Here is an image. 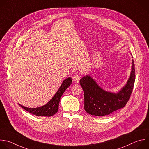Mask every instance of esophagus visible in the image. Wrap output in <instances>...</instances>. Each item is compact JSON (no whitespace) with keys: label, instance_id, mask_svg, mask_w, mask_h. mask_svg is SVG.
Masks as SVG:
<instances>
[{"label":"esophagus","instance_id":"esophagus-1","mask_svg":"<svg viewBox=\"0 0 149 149\" xmlns=\"http://www.w3.org/2000/svg\"><path fill=\"white\" fill-rule=\"evenodd\" d=\"M72 79L74 83H79L80 80V76L79 74H75L74 76H73Z\"/></svg>","mask_w":149,"mask_h":149}]
</instances>
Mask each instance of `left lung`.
I'll use <instances>...</instances> for the list:
<instances>
[{"mask_svg":"<svg viewBox=\"0 0 149 149\" xmlns=\"http://www.w3.org/2000/svg\"><path fill=\"white\" fill-rule=\"evenodd\" d=\"M135 81V69L133 59L132 70L126 84L117 93L106 91L91 77L87 74L80 80L84 92V109L91 115H109L124 107L132 94Z\"/></svg>","mask_w":149,"mask_h":149,"instance_id":"obj_1","label":"left lung"}]
</instances>
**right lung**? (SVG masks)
Returning <instances> with one entry per match:
<instances>
[{"instance_id": "right-lung-1", "label": "right lung", "mask_w": 149, "mask_h": 149, "mask_svg": "<svg viewBox=\"0 0 149 149\" xmlns=\"http://www.w3.org/2000/svg\"><path fill=\"white\" fill-rule=\"evenodd\" d=\"M72 83V80L71 77H68L66 79L64 80L61 87H59L54 96L47 103H46L44 106L36 108H29L24 107L20 104H19L27 111L37 116H52L58 111L61 97H62L65 91L66 90V88L69 86H70Z\"/></svg>"}]
</instances>
